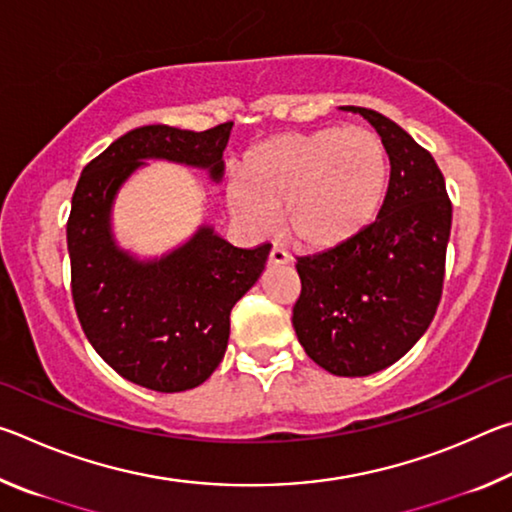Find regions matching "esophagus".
Returning a JSON list of instances; mask_svg holds the SVG:
<instances>
[{
	"mask_svg": "<svg viewBox=\"0 0 512 512\" xmlns=\"http://www.w3.org/2000/svg\"><path fill=\"white\" fill-rule=\"evenodd\" d=\"M287 262H289V255L284 253L282 248L273 246L271 253H268V266H282V264H287Z\"/></svg>",
	"mask_w": 512,
	"mask_h": 512,
	"instance_id": "obj_1",
	"label": "esophagus"
}]
</instances>
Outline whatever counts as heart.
Wrapping results in <instances>:
<instances>
[{
	"label": "heart",
	"mask_w": 512,
	"mask_h": 512,
	"mask_svg": "<svg viewBox=\"0 0 512 512\" xmlns=\"http://www.w3.org/2000/svg\"><path fill=\"white\" fill-rule=\"evenodd\" d=\"M388 192V153L363 126L284 133L253 146L228 183L232 214L253 232L282 228L305 250H332L377 219Z\"/></svg>",
	"instance_id": "b5f03b06"
}]
</instances>
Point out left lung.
Masks as SVG:
<instances>
[{"label": "left lung", "instance_id": "obj_1", "mask_svg": "<svg viewBox=\"0 0 512 512\" xmlns=\"http://www.w3.org/2000/svg\"><path fill=\"white\" fill-rule=\"evenodd\" d=\"M359 112L391 160L384 205L359 237L298 257L293 329L309 359L339 377H366L402 359L436 316L452 203L427 149L375 110Z\"/></svg>", "mask_w": 512, "mask_h": 512}]
</instances>
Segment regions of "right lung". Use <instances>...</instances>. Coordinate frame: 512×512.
Segmentation results:
<instances>
[{"instance_id":"right-lung-1","label":"right lung","mask_w":512,"mask_h":512,"mask_svg":"<svg viewBox=\"0 0 512 512\" xmlns=\"http://www.w3.org/2000/svg\"><path fill=\"white\" fill-rule=\"evenodd\" d=\"M230 131L232 121L203 133L135 128L97 155L74 189L67 250L76 316L99 357L151 391H189L212 375L228 348L230 311L259 280L271 246L237 248L201 225L171 253L137 259L112 237V203L146 160L205 169L219 183Z\"/></svg>"}]
</instances>
